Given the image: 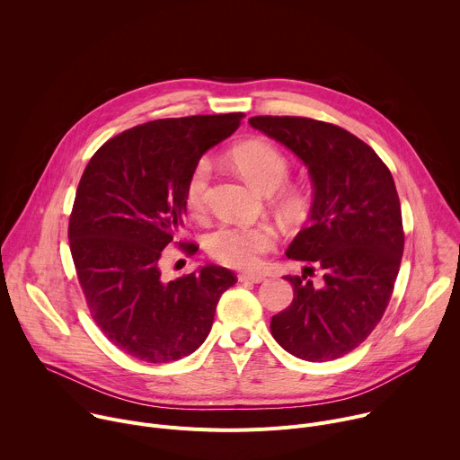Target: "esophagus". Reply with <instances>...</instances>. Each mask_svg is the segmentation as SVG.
<instances>
[{
	"label": "esophagus",
	"mask_w": 460,
	"mask_h": 460,
	"mask_svg": "<svg viewBox=\"0 0 460 460\" xmlns=\"http://www.w3.org/2000/svg\"><path fill=\"white\" fill-rule=\"evenodd\" d=\"M238 280H240V282L260 284V282H264V280H266V277H264V275H260V273H240V275H238Z\"/></svg>",
	"instance_id": "34e87169"
}]
</instances>
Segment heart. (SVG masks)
Wrapping results in <instances>:
<instances>
[{
    "label": "heart",
    "instance_id": "1",
    "mask_svg": "<svg viewBox=\"0 0 460 460\" xmlns=\"http://www.w3.org/2000/svg\"><path fill=\"white\" fill-rule=\"evenodd\" d=\"M234 167L258 190L271 194L279 190L289 176V162L280 149L268 142H247L231 153ZM211 178V162L202 158L194 164L187 183L185 202L192 213H202L208 200ZM282 204L288 211L300 208L298 196L284 192ZM277 234L270 226H222L208 240V251L213 258L231 268H254L260 256L275 245Z\"/></svg>",
    "mask_w": 460,
    "mask_h": 460
}]
</instances>
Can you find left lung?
<instances>
[{"mask_svg": "<svg viewBox=\"0 0 460 460\" xmlns=\"http://www.w3.org/2000/svg\"><path fill=\"white\" fill-rule=\"evenodd\" d=\"M249 123L307 167L309 224L286 254L314 261L323 273L322 286L305 275L286 277L295 296L273 316L271 333L302 360H335L367 339L395 286L404 251L395 181L376 153L339 125L298 116H254Z\"/></svg>", "mask_w": 460, "mask_h": 460, "instance_id": "obj_1", "label": "left lung"}]
</instances>
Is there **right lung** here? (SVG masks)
Segmentation results:
<instances>
[{"mask_svg":"<svg viewBox=\"0 0 460 460\" xmlns=\"http://www.w3.org/2000/svg\"><path fill=\"white\" fill-rule=\"evenodd\" d=\"M243 112L165 118L105 142L80 180L69 222L78 280L94 322L123 353L151 364L183 358L208 339L217 304L236 284L208 264L165 282L160 261L187 213L185 183ZM192 254L194 243L183 245Z\"/></svg>","mask_w":460,"mask_h":460,"instance_id":"right-lung-1","label":"right lung"}]
</instances>
